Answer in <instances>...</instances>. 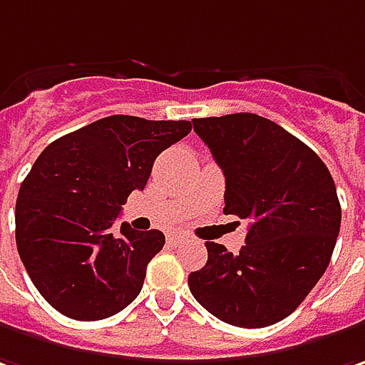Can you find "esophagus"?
Masks as SVG:
<instances>
[{"mask_svg": "<svg viewBox=\"0 0 365 365\" xmlns=\"http://www.w3.org/2000/svg\"><path fill=\"white\" fill-rule=\"evenodd\" d=\"M183 238H185V234H183V232H170V234H168V242H170V246H178L180 242H182Z\"/></svg>", "mask_w": 365, "mask_h": 365, "instance_id": "34e87169", "label": "esophagus"}]
</instances>
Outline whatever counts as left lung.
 Segmentation results:
<instances>
[{
    "mask_svg": "<svg viewBox=\"0 0 365 365\" xmlns=\"http://www.w3.org/2000/svg\"><path fill=\"white\" fill-rule=\"evenodd\" d=\"M226 178L224 214L250 222L238 255L206 242L187 277L194 299L236 327L289 317L331 260L341 206L327 165L281 125L252 113L194 119Z\"/></svg>",
    "mask_w": 365,
    "mask_h": 365,
    "instance_id": "1",
    "label": "left lung"
}]
</instances>
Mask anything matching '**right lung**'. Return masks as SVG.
I'll use <instances>...</instances> for the list:
<instances>
[{
	"mask_svg": "<svg viewBox=\"0 0 365 365\" xmlns=\"http://www.w3.org/2000/svg\"><path fill=\"white\" fill-rule=\"evenodd\" d=\"M190 120L113 115L50 143L19 185L16 245L40 295L70 319H107L141 293L159 230L115 226L133 190H143L161 151Z\"/></svg>",
	"mask_w": 365,
	"mask_h": 365,
	"instance_id": "right-lung-1",
	"label": "right lung"
}]
</instances>
